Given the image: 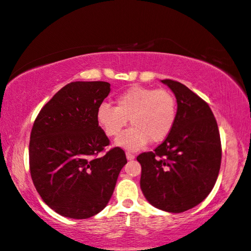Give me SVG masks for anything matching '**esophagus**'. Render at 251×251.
<instances>
[{"label": "esophagus", "mask_w": 251, "mask_h": 251, "mask_svg": "<svg viewBox=\"0 0 251 251\" xmlns=\"http://www.w3.org/2000/svg\"><path fill=\"white\" fill-rule=\"evenodd\" d=\"M126 158H127V160H133L134 158H135V154L132 152H126Z\"/></svg>", "instance_id": "esophagus-1"}]
</instances>
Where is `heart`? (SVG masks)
I'll use <instances>...</instances> for the list:
<instances>
[{"mask_svg": "<svg viewBox=\"0 0 251 251\" xmlns=\"http://www.w3.org/2000/svg\"><path fill=\"white\" fill-rule=\"evenodd\" d=\"M177 117L175 97L164 89L132 86L116 99V107L103 102L97 109V122L109 137L121 134L127 123L133 127L116 140V146L137 150L150 142L164 141Z\"/></svg>", "mask_w": 251, "mask_h": 251, "instance_id": "heart-1", "label": "heart"}]
</instances>
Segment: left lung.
Here are the masks:
<instances>
[{"label": "left lung", "instance_id": "left-lung-1", "mask_svg": "<svg viewBox=\"0 0 251 251\" xmlns=\"http://www.w3.org/2000/svg\"><path fill=\"white\" fill-rule=\"evenodd\" d=\"M175 94L177 117L166 140L153 152L137 156L140 186L153 207L183 213L206 199L216 183L222 148L209 105L183 84L161 80Z\"/></svg>", "mask_w": 251, "mask_h": 251}]
</instances>
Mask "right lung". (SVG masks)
<instances>
[{"label":"right lung","mask_w":251,"mask_h":251,"mask_svg":"<svg viewBox=\"0 0 251 251\" xmlns=\"http://www.w3.org/2000/svg\"><path fill=\"white\" fill-rule=\"evenodd\" d=\"M110 93L107 82H73L42 108L30 133L29 168L38 195L61 216L83 220L107 206L125 152L114 148L97 109Z\"/></svg>","instance_id":"add662e5"}]
</instances>
